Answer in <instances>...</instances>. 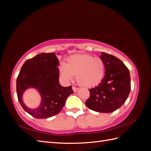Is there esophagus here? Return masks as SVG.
Masks as SVG:
<instances>
[{"label":"esophagus","instance_id":"1","mask_svg":"<svg viewBox=\"0 0 151 151\" xmlns=\"http://www.w3.org/2000/svg\"><path fill=\"white\" fill-rule=\"evenodd\" d=\"M78 88H77V87H75V86H73L72 87V89H73V91H74V92H76V91L78 90Z\"/></svg>","mask_w":151,"mask_h":151}]
</instances>
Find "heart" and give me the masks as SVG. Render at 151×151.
<instances>
[{
	"mask_svg": "<svg viewBox=\"0 0 151 151\" xmlns=\"http://www.w3.org/2000/svg\"><path fill=\"white\" fill-rule=\"evenodd\" d=\"M60 75L67 83H70L76 76L79 84L86 88L98 85L102 81L105 71V63L99 57L89 54H79L68 58L66 64L62 63Z\"/></svg>",
	"mask_w": 151,
	"mask_h": 151,
	"instance_id": "b5f03b06",
	"label": "heart"
}]
</instances>
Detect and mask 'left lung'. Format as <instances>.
Segmentation results:
<instances>
[{
  "label": "left lung",
  "mask_w": 151,
  "mask_h": 151,
  "mask_svg": "<svg viewBox=\"0 0 151 151\" xmlns=\"http://www.w3.org/2000/svg\"><path fill=\"white\" fill-rule=\"evenodd\" d=\"M100 57L105 63V75L101 83L89 89L90 96L85 104L91 110L111 113L120 108L129 96L130 72L117 57L104 52Z\"/></svg>",
  "instance_id": "left-lung-1"
}]
</instances>
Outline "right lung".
Instances as JSON below:
<instances>
[{
	"label": "right lung",
	"mask_w": 151,
	"mask_h": 151,
	"mask_svg": "<svg viewBox=\"0 0 151 151\" xmlns=\"http://www.w3.org/2000/svg\"><path fill=\"white\" fill-rule=\"evenodd\" d=\"M58 65L54 53H43L27 60L22 66L16 81L17 95L22 108L32 116L42 119L57 115L74 93L71 86L59 84ZM30 87L37 89L42 96L40 106L36 109L28 108L22 101L24 91Z\"/></svg>",
	"instance_id": "add662e5"
}]
</instances>
